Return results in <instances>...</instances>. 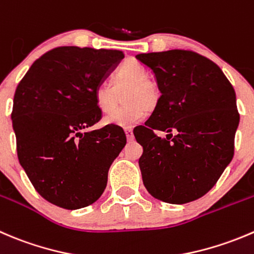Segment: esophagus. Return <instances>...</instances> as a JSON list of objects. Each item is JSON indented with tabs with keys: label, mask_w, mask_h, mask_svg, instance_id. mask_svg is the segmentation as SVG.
Wrapping results in <instances>:
<instances>
[{
	"label": "esophagus",
	"mask_w": 254,
	"mask_h": 254,
	"mask_svg": "<svg viewBox=\"0 0 254 254\" xmlns=\"http://www.w3.org/2000/svg\"><path fill=\"white\" fill-rule=\"evenodd\" d=\"M125 134H127V139L129 140V141H132V140H134V134H132L131 127H127V129H125Z\"/></svg>",
	"instance_id": "obj_1"
}]
</instances>
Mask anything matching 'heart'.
Returning <instances> with one entry per match:
<instances>
[{
	"label": "heart",
	"instance_id": "b5f03b06",
	"mask_svg": "<svg viewBox=\"0 0 254 254\" xmlns=\"http://www.w3.org/2000/svg\"><path fill=\"white\" fill-rule=\"evenodd\" d=\"M127 89L125 107L104 120L105 124L120 127H132L146 117L145 108L155 107L160 98L157 83L149 77L146 68L137 62H127L119 68L114 77V85L102 83L94 92L98 109L104 114L115 112L120 100V93Z\"/></svg>",
	"mask_w": 254,
	"mask_h": 254
}]
</instances>
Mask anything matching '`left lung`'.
Listing matches in <instances>:
<instances>
[{
    "label": "left lung",
    "mask_w": 254,
    "mask_h": 254,
    "mask_svg": "<svg viewBox=\"0 0 254 254\" xmlns=\"http://www.w3.org/2000/svg\"><path fill=\"white\" fill-rule=\"evenodd\" d=\"M136 59L154 72L161 92L135 135L144 149L139 166L145 187L167 203L197 200L215 186L235 154L240 123L235 89L216 63L196 52L172 49ZM156 131L169 132L167 140Z\"/></svg>",
    "instance_id": "1"
}]
</instances>
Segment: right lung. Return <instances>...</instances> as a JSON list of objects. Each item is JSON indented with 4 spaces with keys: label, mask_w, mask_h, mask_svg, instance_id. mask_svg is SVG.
I'll list each match as a JSON object with an SVG mask.
<instances>
[{
    "label": "right lung",
    "mask_w": 254,
    "mask_h": 254,
    "mask_svg": "<svg viewBox=\"0 0 254 254\" xmlns=\"http://www.w3.org/2000/svg\"><path fill=\"white\" fill-rule=\"evenodd\" d=\"M123 58L122 51L57 47L17 85L11 114L17 156L37 192L53 205L77 210L104 192L127 136L115 125L85 130L102 118L95 89Z\"/></svg>",
    "instance_id": "1"
}]
</instances>
